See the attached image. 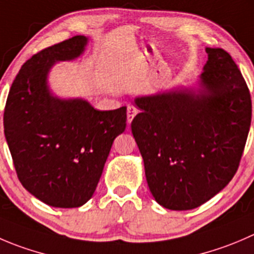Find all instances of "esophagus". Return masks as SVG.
<instances>
[{"instance_id": "obj_1", "label": "esophagus", "mask_w": 254, "mask_h": 254, "mask_svg": "<svg viewBox=\"0 0 254 254\" xmlns=\"http://www.w3.org/2000/svg\"><path fill=\"white\" fill-rule=\"evenodd\" d=\"M127 123H131L132 119H134L135 115L137 114V109L134 107V105H127Z\"/></svg>"}]
</instances>
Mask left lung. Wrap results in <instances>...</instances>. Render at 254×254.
Masks as SVG:
<instances>
[{"label": "left lung", "mask_w": 254, "mask_h": 254, "mask_svg": "<svg viewBox=\"0 0 254 254\" xmlns=\"http://www.w3.org/2000/svg\"><path fill=\"white\" fill-rule=\"evenodd\" d=\"M200 89L135 98L141 113L131 131L157 203L174 211L198 207L217 195L240 166L252 119L242 73L222 48H206Z\"/></svg>", "instance_id": "obj_1"}]
</instances>
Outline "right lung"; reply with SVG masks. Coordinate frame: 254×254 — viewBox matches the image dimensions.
<instances>
[{"label": "right lung", "mask_w": 254, "mask_h": 254, "mask_svg": "<svg viewBox=\"0 0 254 254\" xmlns=\"http://www.w3.org/2000/svg\"><path fill=\"white\" fill-rule=\"evenodd\" d=\"M87 43L85 36H74L32 56L4 107V136L18 180L52 207H79L92 197L113 141L127 127V107L100 112L87 100L49 92L52 65L79 57Z\"/></svg>", "instance_id": "obj_1"}]
</instances>
